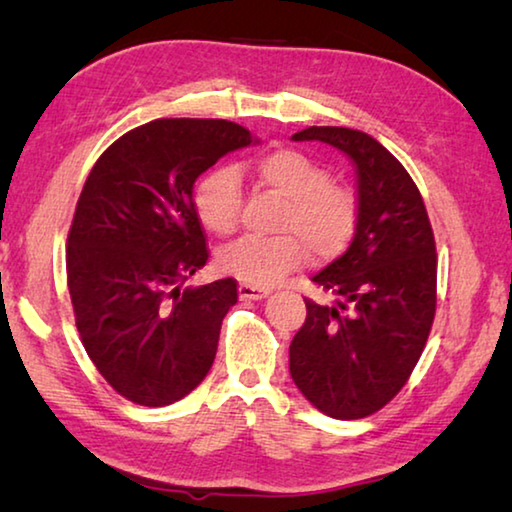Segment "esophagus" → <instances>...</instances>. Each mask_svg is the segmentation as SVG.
<instances>
[{"label": "esophagus", "mask_w": 512, "mask_h": 512, "mask_svg": "<svg viewBox=\"0 0 512 512\" xmlns=\"http://www.w3.org/2000/svg\"><path fill=\"white\" fill-rule=\"evenodd\" d=\"M268 289L253 287V284H239V298L241 300H262L268 296Z\"/></svg>", "instance_id": "obj_1"}]
</instances>
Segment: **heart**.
<instances>
[{"instance_id": "b5f03b06", "label": "heart", "mask_w": 512, "mask_h": 512, "mask_svg": "<svg viewBox=\"0 0 512 512\" xmlns=\"http://www.w3.org/2000/svg\"><path fill=\"white\" fill-rule=\"evenodd\" d=\"M259 185L284 198L277 237H239L221 248L219 266L253 287H273L305 262L332 257L348 244L357 223V201L348 187L329 180L327 169L311 155L275 146L253 160ZM201 223L214 235H230L239 223L241 183L235 169L207 173L194 192Z\"/></svg>"}]
</instances>
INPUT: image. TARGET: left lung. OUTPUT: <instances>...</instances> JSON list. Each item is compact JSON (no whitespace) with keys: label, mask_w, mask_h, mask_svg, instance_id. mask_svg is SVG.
<instances>
[{"label":"left lung","mask_w":512,"mask_h":512,"mask_svg":"<svg viewBox=\"0 0 512 512\" xmlns=\"http://www.w3.org/2000/svg\"><path fill=\"white\" fill-rule=\"evenodd\" d=\"M293 140L325 142L354 162L357 232L339 259L311 277L336 302L305 298L289 370L318 411L359 420L402 391L427 345L436 316V241L420 189L375 137L309 126Z\"/></svg>","instance_id":"1"}]
</instances>
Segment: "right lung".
Listing matches in <instances>:
<instances>
[{
	"label": "right lung",
	"mask_w": 512,
	"mask_h": 512,
	"mask_svg": "<svg viewBox=\"0 0 512 512\" xmlns=\"http://www.w3.org/2000/svg\"><path fill=\"white\" fill-rule=\"evenodd\" d=\"M250 142L235 121L155 119L112 142L85 180L67 235V289L85 352L126 400L173 404L212 368L237 280L180 287L210 257L192 192Z\"/></svg>",
	"instance_id": "add662e5"
}]
</instances>
